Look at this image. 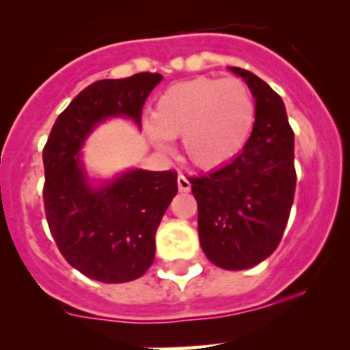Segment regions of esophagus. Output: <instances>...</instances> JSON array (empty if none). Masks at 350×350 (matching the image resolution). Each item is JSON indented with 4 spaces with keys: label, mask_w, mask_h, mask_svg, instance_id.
<instances>
[{
    "label": "esophagus",
    "mask_w": 350,
    "mask_h": 350,
    "mask_svg": "<svg viewBox=\"0 0 350 350\" xmlns=\"http://www.w3.org/2000/svg\"><path fill=\"white\" fill-rule=\"evenodd\" d=\"M176 183H178L180 191H190L191 183H190V180H188L187 176L183 175V174H178V178H176Z\"/></svg>",
    "instance_id": "esophagus-1"
}]
</instances>
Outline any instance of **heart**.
Instances as JSON below:
<instances>
[{"instance_id": "1", "label": "heart", "mask_w": 350, "mask_h": 350, "mask_svg": "<svg viewBox=\"0 0 350 350\" xmlns=\"http://www.w3.org/2000/svg\"><path fill=\"white\" fill-rule=\"evenodd\" d=\"M256 102L237 77H195L172 84L152 109L147 132L157 145L182 137L188 159L200 168L221 167L248 144Z\"/></svg>"}]
</instances>
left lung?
<instances>
[{
	"mask_svg": "<svg viewBox=\"0 0 350 350\" xmlns=\"http://www.w3.org/2000/svg\"><path fill=\"white\" fill-rule=\"evenodd\" d=\"M256 99V124L241 154L206 175L191 176L203 253L223 269L256 266L280 245L291 213L296 168L294 132L284 102L265 81L241 68Z\"/></svg>",
	"mask_w": 350,
	"mask_h": 350,
	"instance_id": "left-lung-1",
	"label": "left lung"
}]
</instances>
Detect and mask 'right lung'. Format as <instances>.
Segmentation results:
<instances>
[{"mask_svg": "<svg viewBox=\"0 0 350 350\" xmlns=\"http://www.w3.org/2000/svg\"><path fill=\"white\" fill-rule=\"evenodd\" d=\"M162 74L102 79L85 88L57 117L42 148L46 219L72 268L100 282L140 278L155 258V233L178 191L176 172L129 170L92 187L79 150L97 124L124 116L140 125L148 94Z\"/></svg>", "mask_w": 350, "mask_h": 350, "instance_id": "obj_1", "label": "right lung"}]
</instances>
